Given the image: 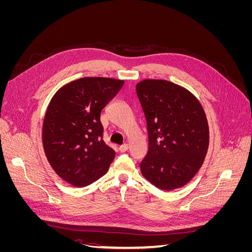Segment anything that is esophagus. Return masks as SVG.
Here are the masks:
<instances>
[{
    "label": "esophagus",
    "mask_w": 252,
    "mask_h": 252,
    "mask_svg": "<svg viewBox=\"0 0 252 252\" xmlns=\"http://www.w3.org/2000/svg\"><path fill=\"white\" fill-rule=\"evenodd\" d=\"M119 149H120V151H121V152H125V151H127V150H128V144H123V145H121Z\"/></svg>",
    "instance_id": "1"
}]
</instances>
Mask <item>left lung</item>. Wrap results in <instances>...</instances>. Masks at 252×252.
Here are the masks:
<instances>
[{
  "instance_id": "obj_1",
  "label": "left lung",
  "mask_w": 252,
  "mask_h": 252,
  "mask_svg": "<svg viewBox=\"0 0 252 252\" xmlns=\"http://www.w3.org/2000/svg\"><path fill=\"white\" fill-rule=\"evenodd\" d=\"M135 89L148 130L142 174L162 190L181 188L199 171L207 154L205 111L189 90L169 81L144 80Z\"/></svg>"
}]
</instances>
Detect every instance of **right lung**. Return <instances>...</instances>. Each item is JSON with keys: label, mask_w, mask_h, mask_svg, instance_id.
Segmentation results:
<instances>
[{"label": "right lung", "mask_w": 252, "mask_h": 252, "mask_svg": "<svg viewBox=\"0 0 252 252\" xmlns=\"http://www.w3.org/2000/svg\"><path fill=\"white\" fill-rule=\"evenodd\" d=\"M123 85V80L82 78L51 98L43 122L44 151L69 184L85 187L107 172L116 152L103 140L101 111Z\"/></svg>", "instance_id": "obj_1"}]
</instances>
